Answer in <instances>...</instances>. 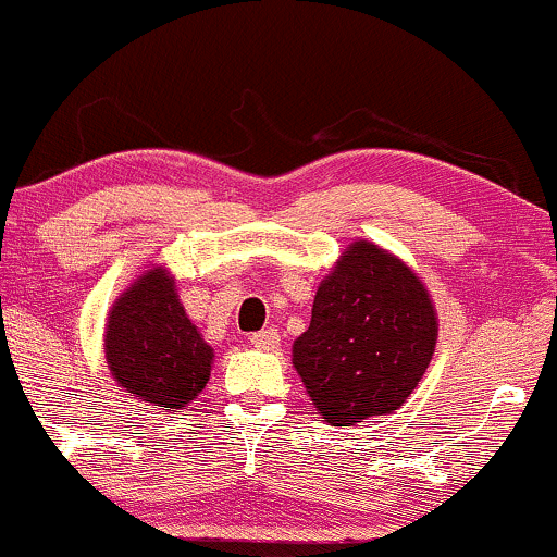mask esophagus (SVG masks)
Here are the masks:
<instances>
[{
    "instance_id": "obj_1",
    "label": "esophagus",
    "mask_w": 557,
    "mask_h": 557,
    "mask_svg": "<svg viewBox=\"0 0 557 557\" xmlns=\"http://www.w3.org/2000/svg\"><path fill=\"white\" fill-rule=\"evenodd\" d=\"M251 345H253V348H261V350H274L280 345V332L272 330V327L253 332Z\"/></svg>"
}]
</instances>
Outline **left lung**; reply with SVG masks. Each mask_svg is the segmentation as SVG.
Masks as SVG:
<instances>
[{
  "label": "left lung",
  "instance_id": "8db88e82",
  "mask_svg": "<svg viewBox=\"0 0 557 557\" xmlns=\"http://www.w3.org/2000/svg\"><path fill=\"white\" fill-rule=\"evenodd\" d=\"M434 343L437 317L421 280L374 243L356 240L319 285L293 363L322 419L354 426L406 403Z\"/></svg>",
  "mask_w": 557,
  "mask_h": 557
}]
</instances>
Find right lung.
<instances>
[{"instance_id":"1","label":"right lung","mask_w":557,"mask_h":557,"mask_svg":"<svg viewBox=\"0 0 557 557\" xmlns=\"http://www.w3.org/2000/svg\"><path fill=\"white\" fill-rule=\"evenodd\" d=\"M104 354L120 387L164 411H181L207 387L214 359L162 267L138 277L112 306Z\"/></svg>"}]
</instances>
